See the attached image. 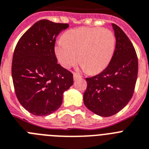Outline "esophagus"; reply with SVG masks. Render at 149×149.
<instances>
[{
	"instance_id": "34e87169",
	"label": "esophagus",
	"mask_w": 149,
	"mask_h": 149,
	"mask_svg": "<svg viewBox=\"0 0 149 149\" xmlns=\"http://www.w3.org/2000/svg\"><path fill=\"white\" fill-rule=\"evenodd\" d=\"M73 77H74V79L76 80V79H77V78H79V77H81V75H80V74H77V73H74Z\"/></svg>"
}]
</instances>
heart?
Masks as SVG:
<instances>
[{
	"label": "heart",
	"mask_w": 149,
	"mask_h": 149,
	"mask_svg": "<svg viewBox=\"0 0 149 149\" xmlns=\"http://www.w3.org/2000/svg\"><path fill=\"white\" fill-rule=\"evenodd\" d=\"M55 46L62 67L70 68L78 60L90 74L102 72L109 65L116 50V36L109 29L80 27L71 29ZM80 58H79V55Z\"/></svg>",
	"instance_id": "b5f03b06"
}]
</instances>
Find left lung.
<instances>
[{
	"label": "left lung",
	"instance_id": "8db88e82",
	"mask_svg": "<svg viewBox=\"0 0 149 149\" xmlns=\"http://www.w3.org/2000/svg\"><path fill=\"white\" fill-rule=\"evenodd\" d=\"M116 39L115 53L109 65L100 74L87 77L84 104L91 111L101 116H113L123 109L134 94L138 58L126 33L112 23Z\"/></svg>",
	"mask_w": 149,
	"mask_h": 149
}]
</instances>
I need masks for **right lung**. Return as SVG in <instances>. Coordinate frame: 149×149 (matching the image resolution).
I'll return each mask as SVG.
<instances>
[{
  "label": "right lung",
  "instance_id": "obj_1",
  "mask_svg": "<svg viewBox=\"0 0 149 149\" xmlns=\"http://www.w3.org/2000/svg\"><path fill=\"white\" fill-rule=\"evenodd\" d=\"M68 23L41 19L33 25L16 45L12 78L17 99L35 116H47L62 104L63 93L73 84V74L57 63L55 44Z\"/></svg>",
  "mask_w": 149,
  "mask_h": 149
}]
</instances>
